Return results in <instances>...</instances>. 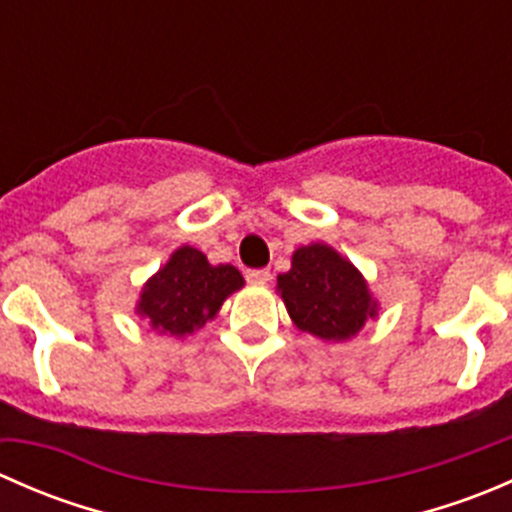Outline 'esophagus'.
I'll return each mask as SVG.
<instances>
[{
  "label": "esophagus",
  "mask_w": 512,
  "mask_h": 512,
  "mask_svg": "<svg viewBox=\"0 0 512 512\" xmlns=\"http://www.w3.org/2000/svg\"><path fill=\"white\" fill-rule=\"evenodd\" d=\"M245 277L252 285H267L270 282V270H247Z\"/></svg>",
  "instance_id": "obj_1"
}]
</instances>
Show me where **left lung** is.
I'll use <instances>...</instances> for the list:
<instances>
[{"instance_id": "left-lung-1", "label": "left lung", "mask_w": 512, "mask_h": 512, "mask_svg": "<svg viewBox=\"0 0 512 512\" xmlns=\"http://www.w3.org/2000/svg\"><path fill=\"white\" fill-rule=\"evenodd\" d=\"M277 292L297 329L324 342H347L376 317V299L361 272L324 242L294 250L292 270L277 275Z\"/></svg>"}]
</instances>
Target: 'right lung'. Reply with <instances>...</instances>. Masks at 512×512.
Here are the masks:
<instances>
[{
	"mask_svg": "<svg viewBox=\"0 0 512 512\" xmlns=\"http://www.w3.org/2000/svg\"><path fill=\"white\" fill-rule=\"evenodd\" d=\"M245 285L232 265H210L195 247L183 245L143 285L136 312L170 337H185L218 314L235 289Z\"/></svg>",
	"mask_w": 512,
	"mask_h": 512,
	"instance_id": "right-lung-1",
	"label": "right lung"
}]
</instances>
